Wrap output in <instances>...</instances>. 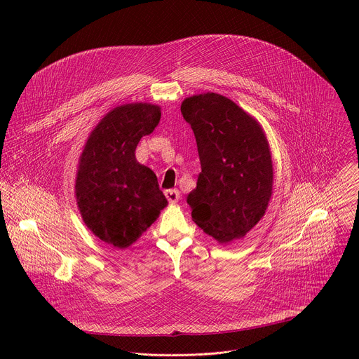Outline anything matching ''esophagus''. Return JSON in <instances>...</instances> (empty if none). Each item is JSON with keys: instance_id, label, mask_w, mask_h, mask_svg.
Here are the masks:
<instances>
[{"instance_id": "obj_1", "label": "esophagus", "mask_w": 359, "mask_h": 359, "mask_svg": "<svg viewBox=\"0 0 359 359\" xmlns=\"http://www.w3.org/2000/svg\"><path fill=\"white\" fill-rule=\"evenodd\" d=\"M165 196H166V198H168L170 203H176V201H179V198H180V193H179V190H176V189H169V190H166V191H165Z\"/></svg>"}]
</instances>
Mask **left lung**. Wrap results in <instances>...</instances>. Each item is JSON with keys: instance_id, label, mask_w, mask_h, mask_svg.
Listing matches in <instances>:
<instances>
[{"instance_id": "8db88e82", "label": "left lung", "mask_w": 359, "mask_h": 359, "mask_svg": "<svg viewBox=\"0 0 359 359\" xmlns=\"http://www.w3.org/2000/svg\"><path fill=\"white\" fill-rule=\"evenodd\" d=\"M201 172L187 196L193 222L219 243L244 237L264 216L273 193V162L260 123L219 93L186 97Z\"/></svg>"}]
</instances>
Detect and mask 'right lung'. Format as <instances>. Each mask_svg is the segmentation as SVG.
<instances>
[{"label":"right lung","instance_id":"right-lung-1","mask_svg":"<svg viewBox=\"0 0 359 359\" xmlns=\"http://www.w3.org/2000/svg\"><path fill=\"white\" fill-rule=\"evenodd\" d=\"M159 121L158 105L118 107L90 132L79 158L75 194L81 216L114 247L133 244L168 204L156 175L135 158L139 140Z\"/></svg>","mask_w":359,"mask_h":359}]
</instances>
